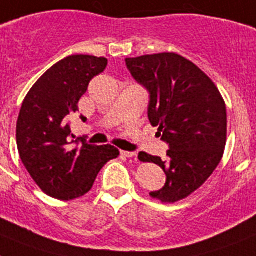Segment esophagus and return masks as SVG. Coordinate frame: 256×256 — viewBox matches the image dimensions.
Instances as JSON below:
<instances>
[{
  "label": "esophagus",
  "mask_w": 256,
  "mask_h": 256,
  "mask_svg": "<svg viewBox=\"0 0 256 256\" xmlns=\"http://www.w3.org/2000/svg\"><path fill=\"white\" fill-rule=\"evenodd\" d=\"M122 156L124 158H136V152H130V151H121Z\"/></svg>",
  "instance_id": "obj_1"
}]
</instances>
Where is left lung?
Masks as SVG:
<instances>
[{
    "instance_id": "8db88e82",
    "label": "left lung",
    "mask_w": 256,
    "mask_h": 256,
    "mask_svg": "<svg viewBox=\"0 0 256 256\" xmlns=\"http://www.w3.org/2000/svg\"><path fill=\"white\" fill-rule=\"evenodd\" d=\"M132 78L150 94L148 120L169 146L166 160L139 152L158 165L164 188L150 195L174 203L192 194L220 164L226 143V106L218 87L200 68L176 53L126 58Z\"/></svg>"
}]
</instances>
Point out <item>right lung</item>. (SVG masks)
<instances>
[{
  "label": "right lung",
  "mask_w": 256,
  "mask_h": 256,
  "mask_svg": "<svg viewBox=\"0 0 256 256\" xmlns=\"http://www.w3.org/2000/svg\"><path fill=\"white\" fill-rule=\"evenodd\" d=\"M108 60L95 56H68L52 66L26 96L16 122V146L23 165L45 194L60 200L83 196L98 172L120 154L110 144L72 148L70 114L94 76ZM82 121L86 118L82 116Z\"/></svg>",
  "instance_id": "add662e5"
}]
</instances>
